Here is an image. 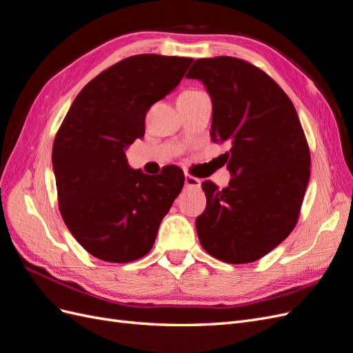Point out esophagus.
<instances>
[{
  "mask_svg": "<svg viewBox=\"0 0 353 353\" xmlns=\"http://www.w3.org/2000/svg\"><path fill=\"white\" fill-rule=\"evenodd\" d=\"M184 183H185V187H187V188H199V187H200V179L196 178V176H191V175H188V174H185Z\"/></svg>",
  "mask_w": 353,
  "mask_h": 353,
  "instance_id": "obj_1",
  "label": "esophagus"
}]
</instances>
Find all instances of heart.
<instances>
[{"label":"heart","instance_id":"obj_1","mask_svg":"<svg viewBox=\"0 0 353 353\" xmlns=\"http://www.w3.org/2000/svg\"><path fill=\"white\" fill-rule=\"evenodd\" d=\"M193 92H199V91H185L184 94H193Z\"/></svg>","mask_w":353,"mask_h":353}]
</instances>
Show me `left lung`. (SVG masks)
<instances>
[{
  "label": "left lung",
  "mask_w": 353,
  "mask_h": 353,
  "mask_svg": "<svg viewBox=\"0 0 353 353\" xmlns=\"http://www.w3.org/2000/svg\"><path fill=\"white\" fill-rule=\"evenodd\" d=\"M185 78L200 81L210 95L213 143L231 145L228 187L201 184L200 244L227 263L254 262L296 227L311 175L301 121L279 83L244 60L199 59Z\"/></svg>",
  "instance_id": "left-lung-1"
}]
</instances>
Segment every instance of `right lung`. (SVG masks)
Segmentation results:
<instances>
[{"mask_svg": "<svg viewBox=\"0 0 353 353\" xmlns=\"http://www.w3.org/2000/svg\"><path fill=\"white\" fill-rule=\"evenodd\" d=\"M191 61L140 54L116 63L85 85L60 126L52 144L60 213L95 258H143L183 190L179 168L147 175L130 166L125 150L144 137L147 110L176 88Z\"/></svg>", "mask_w": 353, "mask_h": 353, "instance_id": "add662e5", "label": "right lung"}]
</instances>
